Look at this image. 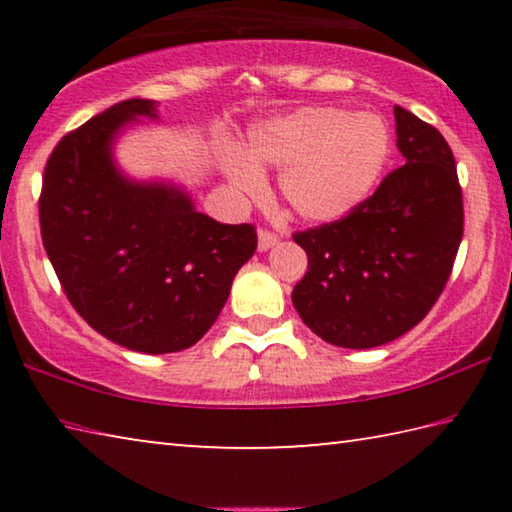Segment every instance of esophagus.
I'll return each instance as SVG.
<instances>
[{"label": "esophagus", "instance_id": "esophagus-1", "mask_svg": "<svg viewBox=\"0 0 512 512\" xmlns=\"http://www.w3.org/2000/svg\"><path fill=\"white\" fill-rule=\"evenodd\" d=\"M277 244V235L275 232H271V230H259V235H257V248L262 250H268V248H273Z\"/></svg>", "mask_w": 512, "mask_h": 512}]
</instances>
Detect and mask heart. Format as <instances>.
Here are the masks:
<instances>
[{
  "instance_id": "b5f03b06",
  "label": "heart",
  "mask_w": 512,
  "mask_h": 512,
  "mask_svg": "<svg viewBox=\"0 0 512 512\" xmlns=\"http://www.w3.org/2000/svg\"><path fill=\"white\" fill-rule=\"evenodd\" d=\"M391 133L372 112L343 108H302L255 126L248 157L230 153L225 178L241 194L262 192L259 167L284 169L280 194L302 221L327 223L366 201L386 167Z\"/></svg>"
}]
</instances>
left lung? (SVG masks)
I'll use <instances>...</instances> for the list:
<instances>
[{
	"label": "left lung",
	"mask_w": 512,
	"mask_h": 512,
	"mask_svg": "<svg viewBox=\"0 0 512 512\" xmlns=\"http://www.w3.org/2000/svg\"><path fill=\"white\" fill-rule=\"evenodd\" d=\"M395 133L402 167L348 216L293 235L309 257L293 307L339 348H377L418 325L463 239V196L445 137L400 106Z\"/></svg>",
	"instance_id": "8db88e82"
}]
</instances>
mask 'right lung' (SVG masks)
Masks as SVG:
<instances>
[{
    "label": "right lung",
    "mask_w": 512,
    "mask_h": 512,
    "mask_svg": "<svg viewBox=\"0 0 512 512\" xmlns=\"http://www.w3.org/2000/svg\"><path fill=\"white\" fill-rule=\"evenodd\" d=\"M140 119H158L155 101H119L56 144L42 176L40 232L85 323L128 350L167 354L192 348L214 325L257 232L198 212L183 187L124 176L112 146Z\"/></svg>",
    "instance_id": "1"
}]
</instances>
